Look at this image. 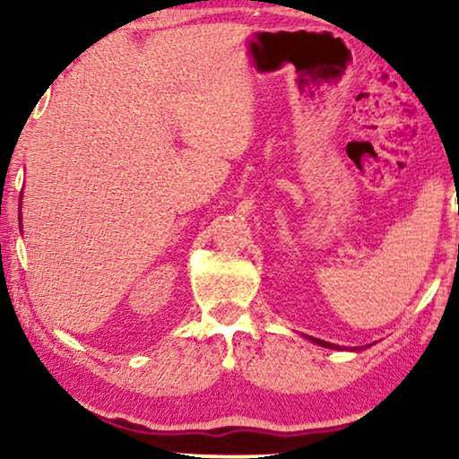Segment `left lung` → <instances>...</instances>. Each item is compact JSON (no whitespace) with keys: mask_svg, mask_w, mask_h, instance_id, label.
Listing matches in <instances>:
<instances>
[{"mask_svg":"<svg viewBox=\"0 0 459 459\" xmlns=\"http://www.w3.org/2000/svg\"><path fill=\"white\" fill-rule=\"evenodd\" d=\"M309 338L311 342H316L317 347H325V349H336V351H341L342 347H338V344H332V342H325V341H319V338H313V336H307ZM366 347H369V344H366ZM351 351H363V347H353Z\"/></svg>","mask_w":459,"mask_h":459,"instance_id":"8db88e82","label":"left lung"}]
</instances>
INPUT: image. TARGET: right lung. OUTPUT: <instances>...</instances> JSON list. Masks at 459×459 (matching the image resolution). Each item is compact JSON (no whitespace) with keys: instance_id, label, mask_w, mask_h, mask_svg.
Listing matches in <instances>:
<instances>
[{"instance_id":"add662e5","label":"right lung","mask_w":459,"mask_h":459,"mask_svg":"<svg viewBox=\"0 0 459 459\" xmlns=\"http://www.w3.org/2000/svg\"><path fill=\"white\" fill-rule=\"evenodd\" d=\"M21 200H22V198H21ZM18 221H21V219H18Z\"/></svg>"}]
</instances>
